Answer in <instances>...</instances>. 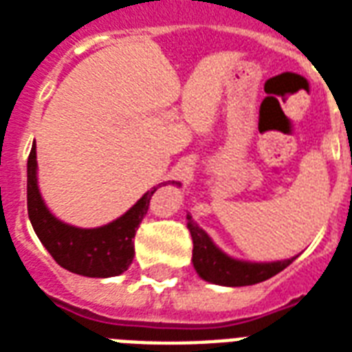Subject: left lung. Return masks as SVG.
I'll use <instances>...</instances> for the list:
<instances>
[{"label": "left lung", "instance_id": "1", "mask_svg": "<svg viewBox=\"0 0 352 352\" xmlns=\"http://www.w3.org/2000/svg\"><path fill=\"white\" fill-rule=\"evenodd\" d=\"M187 221H189L187 228L192 237V265L206 282L234 287L252 286L278 274L295 260L292 258L274 263H248V261L234 260L213 245L210 236L192 221L191 215H187Z\"/></svg>", "mask_w": 352, "mask_h": 352}]
</instances>
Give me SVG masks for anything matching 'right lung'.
<instances>
[{
  "mask_svg": "<svg viewBox=\"0 0 352 352\" xmlns=\"http://www.w3.org/2000/svg\"><path fill=\"white\" fill-rule=\"evenodd\" d=\"M157 187L148 191L131 210L113 223L91 230L76 228L60 223L44 206L36 186V146L33 144L28 160L29 221L47 252L66 271L91 278L116 276L133 261V237Z\"/></svg>",
  "mask_w": 352,
  "mask_h": 352,
  "instance_id": "1",
  "label": "right lung"
}]
</instances>
